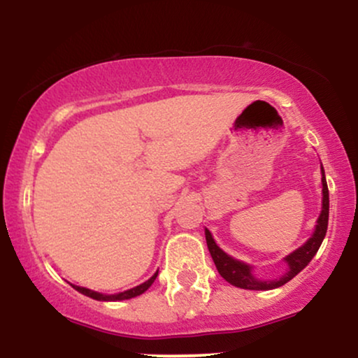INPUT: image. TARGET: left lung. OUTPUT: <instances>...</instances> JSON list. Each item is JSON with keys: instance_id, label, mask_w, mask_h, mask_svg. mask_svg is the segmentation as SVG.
I'll list each match as a JSON object with an SVG mask.
<instances>
[{"instance_id": "8db88e82", "label": "left lung", "mask_w": 358, "mask_h": 358, "mask_svg": "<svg viewBox=\"0 0 358 358\" xmlns=\"http://www.w3.org/2000/svg\"><path fill=\"white\" fill-rule=\"evenodd\" d=\"M322 185H323V207H322V213L318 217V224H316L315 234L310 237V241L306 242L305 245L291 252L289 256H286L285 261L287 262V269L286 273L282 274L281 278L278 279H271V281H259L252 276V269L250 266L244 264V262L236 261L231 256L222 250L219 245L215 244V241L212 239V234L205 229V239H207V245L208 250H210V256L215 262V268L219 271V274L231 285L242 287V289H274V287H279L282 285H286L287 281H291L299 271H303L310 264V261L313 259V256L318 252L320 245L327 236V229H328V210H330V199H328V185L327 180H324V171L322 168Z\"/></svg>"}]
</instances>
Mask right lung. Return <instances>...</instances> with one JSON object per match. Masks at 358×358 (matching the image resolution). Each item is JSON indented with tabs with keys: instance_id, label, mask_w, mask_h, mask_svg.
<instances>
[{
	"instance_id": "1",
	"label": "right lung",
	"mask_w": 358,
	"mask_h": 358,
	"mask_svg": "<svg viewBox=\"0 0 358 358\" xmlns=\"http://www.w3.org/2000/svg\"><path fill=\"white\" fill-rule=\"evenodd\" d=\"M156 276H158V271L155 273V276H151L148 281L143 282V285H139L136 287H131V289L124 291V293H119V294H102V293H97V291H90L87 287H82V286H73L77 291L82 294H85V296L92 298V299H97V301H121V299H129V298H134V296H139V294H143L145 291L150 287L151 285L155 282Z\"/></svg>"
}]
</instances>
